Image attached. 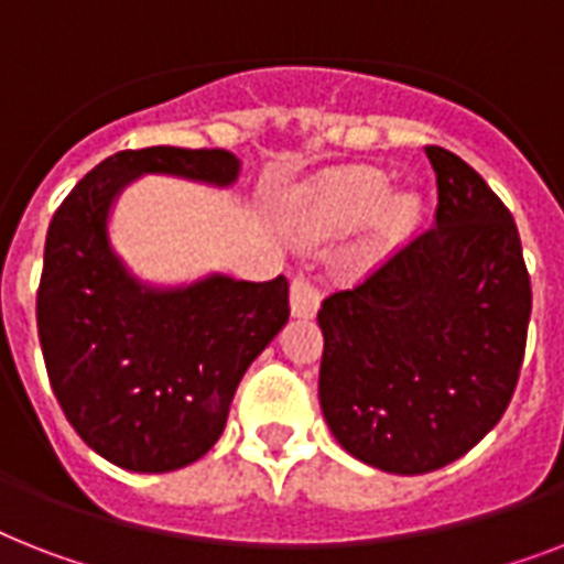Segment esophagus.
I'll use <instances>...</instances> for the list:
<instances>
[{"mask_svg": "<svg viewBox=\"0 0 564 564\" xmlns=\"http://www.w3.org/2000/svg\"><path fill=\"white\" fill-rule=\"evenodd\" d=\"M290 301L292 315H297V318H313V315L318 313V304H322V290H318L315 278H310V274H297L295 281H292Z\"/></svg>", "mask_w": 564, "mask_h": 564, "instance_id": "1", "label": "esophagus"}]
</instances>
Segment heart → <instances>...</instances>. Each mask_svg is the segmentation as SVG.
I'll list each match as a JSON object with an SVG mask.
<instances>
[{"mask_svg": "<svg viewBox=\"0 0 564 564\" xmlns=\"http://www.w3.org/2000/svg\"><path fill=\"white\" fill-rule=\"evenodd\" d=\"M377 214V237L397 242L409 235L420 217V199L409 191L388 194V178L379 171H338L318 178L297 196L292 208V235L304 240L345 235Z\"/></svg>", "mask_w": 564, "mask_h": 564, "instance_id": "heart-1", "label": "heart"}]
</instances>
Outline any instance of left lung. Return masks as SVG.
<instances>
[{"instance_id":"obj_1","label":"left lung","mask_w":564,"mask_h":564,"mask_svg":"<svg viewBox=\"0 0 564 564\" xmlns=\"http://www.w3.org/2000/svg\"><path fill=\"white\" fill-rule=\"evenodd\" d=\"M434 226L318 310V400L361 464L423 475L501 420L528 345L530 274L516 219L460 155L425 148Z\"/></svg>"}]
</instances>
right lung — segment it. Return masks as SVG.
<instances>
[{
	"label": "right lung",
	"mask_w": 564,
	"mask_h": 564,
	"mask_svg": "<svg viewBox=\"0 0 564 564\" xmlns=\"http://www.w3.org/2000/svg\"><path fill=\"white\" fill-rule=\"evenodd\" d=\"M141 173L226 187L240 159L144 148L86 173L48 226L36 329L54 397L86 446L130 473H173L219 441L242 373L290 322V283H141L107 231L116 196Z\"/></svg>",
	"instance_id": "obj_1"
}]
</instances>
